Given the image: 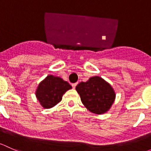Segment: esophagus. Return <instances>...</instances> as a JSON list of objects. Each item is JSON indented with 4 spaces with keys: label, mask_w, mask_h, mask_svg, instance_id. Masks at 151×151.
Instances as JSON below:
<instances>
[{
    "label": "esophagus",
    "mask_w": 151,
    "mask_h": 151,
    "mask_svg": "<svg viewBox=\"0 0 151 151\" xmlns=\"http://www.w3.org/2000/svg\"><path fill=\"white\" fill-rule=\"evenodd\" d=\"M77 84H78V83H73V84H72V86H73V88H76V86H77Z\"/></svg>",
    "instance_id": "esophagus-1"
}]
</instances>
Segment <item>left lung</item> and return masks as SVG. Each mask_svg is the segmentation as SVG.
Returning a JSON list of instances; mask_svg holds the SVG:
<instances>
[{"instance_id":"8db88e82","label":"left lung","mask_w":151,"mask_h":151,"mask_svg":"<svg viewBox=\"0 0 151 151\" xmlns=\"http://www.w3.org/2000/svg\"><path fill=\"white\" fill-rule=\"evenodd\" d=\"M83 105L93 113L104 114L110 109L116 99L111 85L100 76H93L76 87Z\"/></svg>"}]
</instances>
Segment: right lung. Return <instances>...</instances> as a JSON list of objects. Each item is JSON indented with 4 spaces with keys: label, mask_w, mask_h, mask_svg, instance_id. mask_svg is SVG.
I'll return each mask as SVG.
<instances>
[{
    "label": "right lung",
    "mask_w": 151,
    "mask_h": 151,
    "mask_svg": "<svg viewBox=\"0 0 151 151\" xmlns=\"http://www.w3.org/2000/svg\"><path fill=\"white\" fill-rule=\"evenodd\" d=\"M72 86L58 76L49 75L39 83L35 90V96L43 108L49 109L57 105L63 94Z\"/></svg>",
    "instance_id": "1"
}]
</instances>
